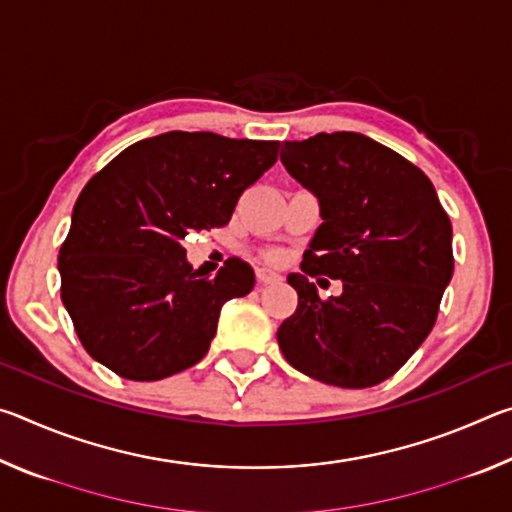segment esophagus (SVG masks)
<instances>
[{
	"instance_id": "obj_1",
	"label": "esophagus",
	"mask_w": 512,
	"mask_h": 512,
	"mask_svg": "<svg viewBox=\"0 0 512 512\" xmlns=\"http://www.w3.org/2000/svg\"><path fill=\"white\" fill-rule=\"evenodd\" d=\"M257 280L262 282V284H280L282 282V275L271 271V268H259Z\"/></svg>"
}]
</instances>
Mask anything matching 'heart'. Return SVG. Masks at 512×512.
I'll use <instances>...</instances> for the list:
<instances>
[{
    "instance_id": "b5f03b06",
    "label": "heart",
    "mask_w": 512,
    "mask_h": 512,
    "mask_svg": "<svg viewBox=\"0 0 512 512\" xmlns=\"http://www.w3.org/2000/svg\"><path fill=\"white\" fill-rule=\"evenodd\" d=\"M273 259H277V255H273Z\"/></svg>"
}]
</instances>
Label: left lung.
I'll list each match as a JSON object with an SVG mask.
<instances>
[{"instance_id":"left-lung-1","label":"left lung","mask_w":512,"mask_h":512,"mask_svg":"<svg viewBox=\"0 0 512 512\" xmlns=\"http://www.w3.org/2000/svg\"><path fill=\"white\" fill-rule=\"evenodd\" d=\"M280 160L318 198L320 219L287 280L298 307L277 329L293 368L323 384L368 388L427 339L454 273L452 223L424 173L361 133L284 142ZM344 282L320 301L309 276Z\"/></svg>"}]
</instances>
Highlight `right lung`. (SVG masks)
<instances>
[{"instance_id": "obj_1", "label": "right lung", "mask_w": 512, "mask_h": 512, "mask_svg": "<svg viewBox=\"0 0 512 512\" xmlns=\"http://www.w3.org/2000/svg\"><path fill=\"white\" fill-rule=\"evenodd\" d=\"M280 142L171 131L121 151L83 187L60 246V298L92 359L133 381L201 361L221 307L255 287L228 259L194 271L183 239L230 221L239 196L277 160Z\"/></svg>"}]
</instances>
